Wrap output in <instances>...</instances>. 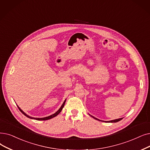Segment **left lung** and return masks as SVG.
Segmentation results:
<instances>
[{
  "instance_id": "1",
  "label": "left lung",
  "mask_w": 150,
  "mask_h": 150,
  "mask_svg": "<svg viewBox=\"0 0 150 150\" xmlns=\"http://www.w3.org/2000/svg\"><path fill=\"white\" fill-rule=\"evenodd\" d=\"M93 117V118H94L95 120H99V121H102V120H99V119H97V118H95V117H94V116H91ZM122 119V118H119V119H116V120H111V121H105V122H118V121H121V120Z\"/></svg>"
}]
</instances>
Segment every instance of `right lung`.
<instances>
[{"label":"right lung","instance_id":"1","mask_svg":"<svg viewBox=\"0 0 150 150\" xmlns=\"http://www.w3.org/2000/svg\"><path fill=\"white\" fill-rule=\"evenodd\" d=\"M66 99L64 100V102H63L62 105H61V107H60V108H59V110H58L55 113H54V114H53V115H50V116H47V117H45V118H34V117H31V116H29L28 115H27L25 112H24L23 111V110H22L20 108H19L18 106V107L19 110L21 111V112L23 115H24L25 116H27L28 118H29L33 119V120H50V119H51V118H54V117L56 116L57 115H59V113L62 111V108H63V107H64V105H65V103H66Z\"/></svg>","mask_w":150,"mask_h":150}]
</instances>
